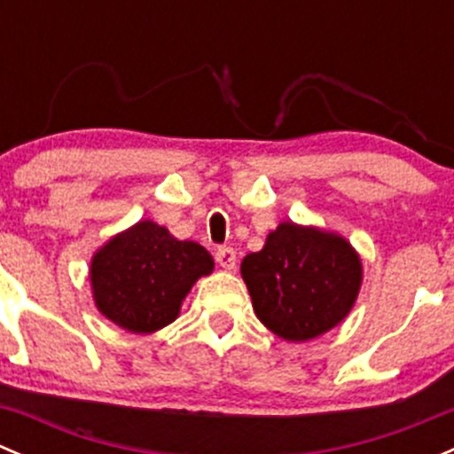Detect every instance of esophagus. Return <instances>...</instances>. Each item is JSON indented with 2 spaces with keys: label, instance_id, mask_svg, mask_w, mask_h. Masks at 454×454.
I'll return each instance as SVG.
<instances>
[{
  "label": "esophagus",
  "instance_id": "1",
  "mask_svg": "<svg viewBox=\"0 0 454 454\" xmlns=\"http://www.w3.org/2000/svg\"><path fill=\"white\" fill-rule=\"evenodd\" d=\"M215 259L222 265L223 270H235L237 268V253L232 248H219L215 253Z\"/></svg>",
  "mask_w": 454,
  "mask_h": 454
}]
</instances>
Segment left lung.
<instances>
[{
  "label": "left lung",
  "instance_id": "obj_1",
  "mask_svg": "<svg viewBox=\"0 0 454 454\" xmlns=\"http://www.w3.org/2000/svg\"><path fill=\"white\" fill-rule=\"evenodd\" d=\"M256 318L287 342H308L340 325L363 286V259L342 235L281 222L259 253L241 261Z\"/></svg>",
  "mask_w": 454,
  "mask_h": 454
}]
</instances>
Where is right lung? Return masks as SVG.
Listing matches in <instances>:
<instances>
[{
    "label": "right lung",
    "mask_w": 454,
    "mask_h": 454,
    "mask_svg": "<svg viewBox=\"0 0 454 454\" xmlns=\"http://www.w3.org/2000/svg\"><path fill=\"white\" fill-rule=\"evenodd\" d=\"M213 270L204 246L180 241L160 223L142 219L91 254V299L125 332L153 333L180 316L191 287Z\"/></svg>",
    "instance_id": "obj_1"
}]
</instances>
